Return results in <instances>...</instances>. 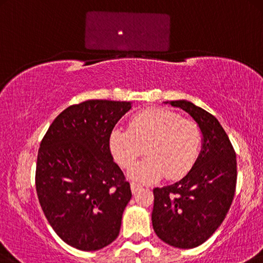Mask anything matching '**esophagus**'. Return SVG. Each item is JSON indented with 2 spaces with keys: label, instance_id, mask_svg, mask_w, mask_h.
<instances>
[{
  "label": "esophagus",
  "instance_id": "34e87169",
  "mask_svg": "<svg viewBox=\"0 0 263 263\" xmlns=\"http://www.w3.org/2000/svg\"><path fill=\"white\" fill-rule=\"evenodd\" d=\"M141 189H143V186H141V185L136 184V182H131V191H132L133 194H136L137 192L140 191Z\"/></svg>",
  "mask_w": 263,
  "mask_h": 263
}]
</instances>
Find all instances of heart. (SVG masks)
I'll return each mask as SVG.
<instances>
[{
	"label": "heart",
	"mask_w": 263,
	"mask_h": 263,
	"mask_svg": "<svg viewBox=\"0 0 263 263\" xmlns=\"http://www.w3.org/2000/svg\"><path fill=\"white\" fill-rule=\"evenodd\" d=\"M201 139V131L193 120L181 119L170 110L147 109L132 117L128 128H112L109 146L124 168L132 167L145 148L148 157L130 171V177L153 182L162 176L170 180L185 177L198 159Z\"/></svg>",
	"instance_id": "1"
}]
</instances>
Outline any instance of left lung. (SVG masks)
Returning <instances> with one entry per match:
<instances>
[{"label":"left lung","instance_id":"1","mask_svg":"<svg viewBox=\"0 0 263 263\" xmlns=\"http://www.w3.org/2000/svg\"><path fill=\"white\" fill-rule=\"evenodd\" d=\"M189 114L201 131V151L176 184L153 190L152 224L159 239L176 248H195L226 218L236 186V154L219 120L185 99L165 102Z\"/></svg>","mask_w":263,"mask_h":263}]
</instances>
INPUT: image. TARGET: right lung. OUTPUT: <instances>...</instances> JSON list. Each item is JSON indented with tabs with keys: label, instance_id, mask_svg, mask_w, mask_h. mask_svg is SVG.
I'll return each mask as SVG.
<instances>
[{
	"label": "right lung",
	"instance_id": "add662e5",
	"mask_svg": "<svg viewBox=\"0 0 263 263\" xmlns=\"http://www.w3.org/2000/svg\"><path fill=\"white\" fill-rule=\"evenodd\" d=\"M131 102L91 99L66 107L42 139L36 191L56 234L79 251H98L119 235L130 184L114 161L109 137Z\"/></svg>",
	"mask_w": 263,
	"mask_h": 263
}]
</instances>
